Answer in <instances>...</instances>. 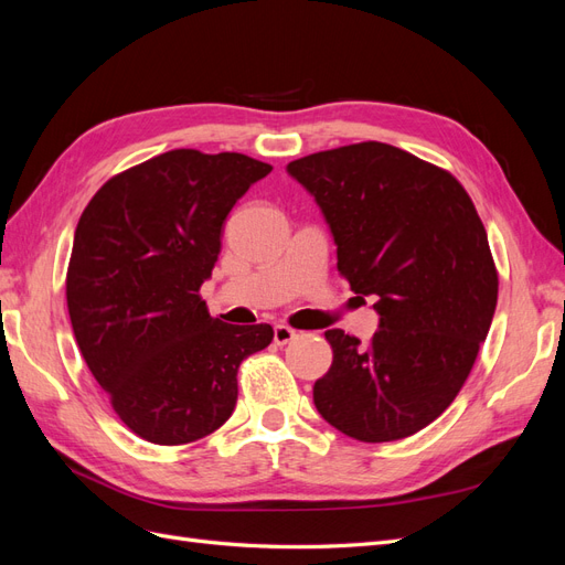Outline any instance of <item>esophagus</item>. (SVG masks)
Segmentation results:
<instances>
[{
    "label": "esophagus",
    "instance_id": "obj_1",
    "mask_svg": "<svg viewBox=\"0 0 565 565\" xmlns=\"http://www.w3.org/2000/svg\"><path fill=\"white\" fill-rule=\"evenodd\" d=\"M295 339H297V332L292 328H287V324H276V330H273V341H276L278 347H285Z\"/></svg>",
    "mask_w": 565,
    "mask_h": 565
}]
</instances>
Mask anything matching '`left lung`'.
<instances>
[{"instance_id": "1", "label": "left lung", "mask_w": 565, "mask_h": 565, "mask_svg": "<svg viewBox=\"0 0 565 565\" xmlns=\"http://www.w3.org/2000/svg\"><path fill=\"white\" fill-rule=\"evenodd\" d=\"M330 224L337 268L374 295L367 344L328 330L332 365L313 386L324 422L363 443L401 440L446 413L498 306L483 221L461 183L409 152L363 141L287 164Z\"/></svg>"}]
</instances>
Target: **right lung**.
Masks as SVG:
<instances>
[{"instance_id":"obj_1","label":"right lung","mask_w":565,"mask_h":565,"mask_svg":"<svg viewBox=\"0 0 565 565\" xmlns=\"http://www.w3.org/2000/svg\"><path fill=\"white\" fill-rule=\"evenodd\" d=\"M270 164L179 148L115 174L84 207L65 276L82 358L115 415L156 446L216 431L237 401V367L273 328L228 324L200 297L233 204Z\"/></svg>"}]
</instances>
